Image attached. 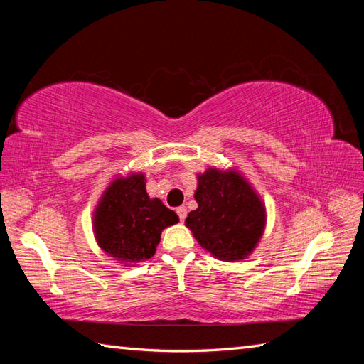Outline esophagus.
Wrapping results in <instances>:
<instances>
[{"label":"esophagus","instance_id":"obj_1","mask_svg":"<svg viewBox=\"0 0 364 364\" xmlns=\"http://www.w3.org/2000/svg\"><path fill=\"white\" fill-rule=\"evenodd\" d=\"M176 214H178V218H180V220L184 222V219H186V215H188V210L184 206H178Z\"/></svg>","mask_w":364,"mask_h":364}]
</instances>
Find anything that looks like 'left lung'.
<instances>
[{"label":"left lung","instance_id":"8db88e82","mask_svg":"<svg viewBox=\"0 0 364 364\" xmlns=\"http://www.w3.org/2000/svg\"><path fill=\"white\" fill-rule=\"evenodd\" d=\"M198 208L186 218L197 242L220 261H241L257 249L266 228V206L236 168L197 175Z\"/></svg>","mask_w":364,"mask_h":364}]
</instances>
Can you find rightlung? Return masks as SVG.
<instances>
[{"instance_id": "1", "label": "right lung", "mask_w": 364, "mask_h": 364, "mask_svg": "<svg viewBox=\"0 0 364 364\" xmlns=\"http://www.w3.org/2000/svg\"><path fill=\"white\" fill-rule=\"evenodd\" d=\"M180 220L175 211L150 198L141 172L115 176L95 206L94 235L107 257L125 266L151 258L162 230Z\"/></svg>"}]
</instances>
